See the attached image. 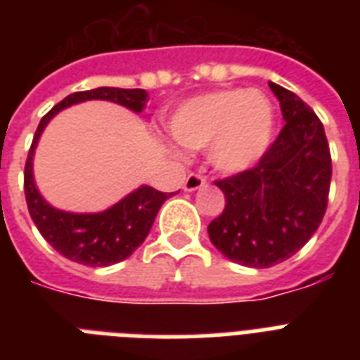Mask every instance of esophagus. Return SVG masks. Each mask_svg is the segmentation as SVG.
<instances>
[{"mask_svg": "<svg viewBox=\"0 0 360 360\" xmlns=\"http://www.w3.org/2000/svg\"><path fill=\"white\" fill-rule=\"evenodd\" d=\"M205 177L200 174H188V177L185 179V183H183V188H185V192H194L198 191V188H202V186H205Z\"/></svg>", "mask_w": 360, "mask_h": 360, "instance_id": "34e87169", "label": "esophagus"}]
</instances>
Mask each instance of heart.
Masks as SVG:
<instances>
[{"instance_id":"heart-1","label":"heart","mask_w":360,"mask_h":360,"mask_svg":"<svg viewBox=\"0 0 360 360\" xmlns=\"http://www.w3.org/2000/svg\"><path fill=\"white\" fill-rule=\"evenodd\" d=\"M175 141L191 151L207 149L209 164L222 174L250 169L271 146L274 114L257 89H222L186 101L169 121Z\"/></svg>"}]
</instances>
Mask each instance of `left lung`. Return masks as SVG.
Wrapping results in <instances>:
<instances>
[{
  "instance_id": "8db88e82",
  "label": "left lung",
  "mask_w": 360,
  "mask_h": 360,
  "mask_svg": "<svg viewBox=\"0 0 360 360\" xmlns=\"http://www.w3.org/2000/svg\"><path fill=\"white\" fill-rule=\"evenodd\" d=\"M285 124L257 166L217 181L226 207L207 226L228 259L265 269L301 250L323 220L330 151L318 115L285 87L269 82Z\"/></svg>"
}]
</instances>
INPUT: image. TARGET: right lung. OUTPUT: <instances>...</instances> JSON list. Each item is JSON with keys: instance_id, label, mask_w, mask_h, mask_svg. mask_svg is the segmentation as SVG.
<instances>
[{"instance_id": "right-lung-1", "label": "right lung", "mask_w": 360, "mask_h": 360, "mask_svg": "<svg viewBox=\"0 0 360 360\" xmlns=\"http://www.w3.org/2000/svg\"><path fill=\"white\" fill-rule=\"evenodd\" d=\"M86 101H110L140 114L146 108L147 93L143 89L97 87L91 91H78L65 97L41 120L31 141L24 169L25 202L41 236L70 262L87 267H108L120 263L146 240L158 209L174 192H158L141 185L120 202L101 213H70L52 207L41 196L33 177V157L42 130L61 110Z\"/></svg>"}]
</instances>
